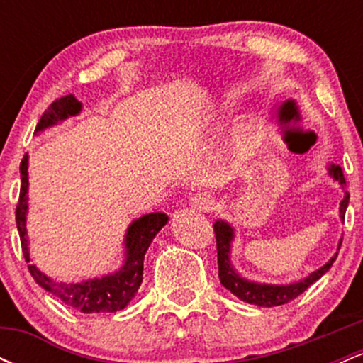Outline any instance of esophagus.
Listing matches in <instances>:
<instances>
[{"mask_svg": "<svg viewBox=\"0 0 363 363\" xmlns=\"http://www.w3.org/2000/svg\"><path fill=\"white\" fill-rule=\"evenodd\" d=\"M191 206L198 211H210L215 206V198L213 194L201 191V193H196L191 196Z\"/></svg>", "mask_w": 363, "mask_h": 363, "instance_id": "esophagus-1", "label": "esophagus"}]
</instances>
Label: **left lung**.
I'll use <instances>...</instances> for the list:
<instances>
[{
  "mask_svg": "<svg viewBox=\"0 0 363 363\" xmlns=\"http://www.w3.org/2000/svg\"><path fill=\"white\" fill-rule=\"evenodd\" d=\"M328 174L329 177H333L335 181H338L341 187L345 189L347 182H345L343 170H341L340 165L331 164L328 165ZM350 201V194L345 191L343 199L340 203V218L345 220V211H347ZM215 235H216V251H218V277L220 283L227 290H230L235 297H239L240 301L254 303V306L259 307H274V306H283V303L294 301L295 297L303 294L314 281H318L324 273L328 272L333 266V262L336 261V256H338L341 239L338 244V251L335 252V256L329 259L326 264L320 266L319 269L312 272L309 277H306L303 280L294 281L290 285H272V283H257L251 281L247 278H242L239 273L235 272V268L232 266L230 261V251H232V242H234V228L228 222L225 220H216L213 223Z\"/></svg>",
  "mask_w": 363,
  "mask_h": 363,
  "instance_id": "obj_1",
  "label": "left lung"
}]
</instances>
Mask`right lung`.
Wrapping results in <instances>:
<instances>
[{"mask_svg": "<svg viewBox=\"0 0 363 363\" xmlns=\"http://www.w3.org/2000/svg\"><path fill=\"white\" fill-rule=\"evenodd\" d=\"M82 112V102H78L73 95L56 99L43 118L37 123L35 135L44 129L56 126L61 121H66L72 116ZM20 198L16 205V228L22 242L25 261L30 262V249H28L27 237V211H28V155L22 158L20 164ZM169 216L165 213H148L133 220L124 235V262L118 272L104 274L101 278H90L80 283H62L54 281L48 274H44L35 264H28L34 280L44 290L51 291L61 302L73 309L91 314V312H118L133 301L143 281V259L150 244L155 235L162 230Z\"/></svg>", "mask_w": 363, "mask_h": 363, "instance_id": "obj_1", "label": "right lung"}]
</instances>
